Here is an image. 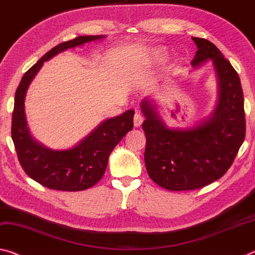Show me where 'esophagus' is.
<instances>
[{"label": "esophagus", "instance_id": "34e87169", "mask_svg": "<svg viewBox=\"0 0 255 255\" xmlns=\"http://www.w3.org/2000/svg\"><path fill=\"white\" fill-rule=\"evenodd\" d=\"M144 121V117L140 115V113H136V115L134 116V126L135 127H140V125L143 124Z\"/></svg>", "mask_w": 255, "mask_h": 255}]
</instances>
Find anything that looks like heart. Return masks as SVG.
<instances>
[{
    "instance_id": "b5f03b06",
    "label": "heart",
    "mask_w": 255,
    "mask_h": 255,
    "mask_svg": "<svg viewBox=\"0 0 255 255\" xmlns=\"http://www.w3.org/2000/svg\"><path fill=\"white\" fill-rule=\"evenodd\" d=\"M167 60V53L162 48H153L146 53V64L149 67L159 66Z\"/></svg>"
}]
</instances>
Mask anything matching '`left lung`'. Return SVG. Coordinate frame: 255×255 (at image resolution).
<instances>
[{"mask_svg": "<svg viewBox=\"0 0 255 255\" xmlns=\"http://www.w3.org/2000/svg\"><path fill=\"white\" fill-rule=\"evenodd\" d=\"M192 39L197 46L191 62L194 69L209 61L215 67V110L192 127L175 128L165 124L154 100L140 102L146 170L149 178L168 191H191L221 178L245 138L244 96L238 74L215 44Z\"/></svg>", "mask_w": 255, "mask_h": 255, "instance_id": "obj_1", "label": "left lung"}]
</instances>
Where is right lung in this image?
I'll return each instance as SVG.
<instances>
[{"mask_svg": "<svg viewBox=\"0 0 255 255\" xmlns=\"http://www.w3.org/2000/svg\"><path fill=\"white\" fill-rule=\"evenodd\" d=\"M106 38V35L78 36L44 54L21 78L14 95L11 135L19 162L28 176L47 188L78 192L94 186L106 172L109 156L123 137L134 127V110L101 123L75 146L53 149L36 140L28 127L25 100L27 90L45 61L56 54Z\"/></svg>", "mask_w": 255, "mask_h": 255, "instance_id": "add662e5", "label": "right lung"}]
</instances>
